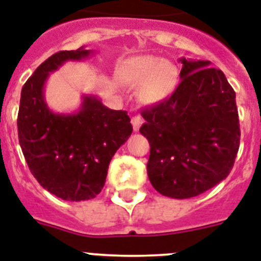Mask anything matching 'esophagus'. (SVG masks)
Instances as JSON below:
<instances>
[{"label":"esophagus","instance_id":"34e87169","mask_svg":"<svg viewBox=\"0 0 261 261\" xmlns=\"http://www.w3.org/2000/svg\"><path fill=\"white\" fill-rule=\"evenodd\" d=\"M131 123H133V128H134V131H138L139 130V127L142 126V123H143V119H142L139 115H135L131 118Z\"/></svg>","mask_w":261,"mask_h":261}]
</instances>
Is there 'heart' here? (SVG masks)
<instances>
[{"mask_svg": "<svg viewBox=\"0 0 261 261\" xmlns=\"http://www.w3.org/2000/svg\"><path fill=\"white\" fill-rule=\"evenodd\" d=\"M118 77L128 87H141L138 96L143 105L166 100L178 86V71L174 65L156 56H138L120 65Z\"/></svg>", "mask_w": 261, "mask_h": 261, "instance_id": "1", "label": "heart"}]
</instances>
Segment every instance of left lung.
<instances>
[{"instance_id": "obj_1", "label": "left lung", "mask_w": 261, "mask_h": 261, "mask_svg": "<svg viewBox=\"0 0 261 261\" xmlns=\"http://www.w3.org/2000/svg\"><path fill=\"white\" fill-rule=\"evenodd\" d=\"M181 83L170 97L142 111L150 143L147 175L170 198H190L225 179L240 146L236 94L207 60L179 59Z\"/></svg>"}]
</instances>
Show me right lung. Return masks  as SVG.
Here are the masks:
<instances>
[{
    "label": "right lung",
    "instance_id": "add662e5",
    "mask_svg": "<svg viewBox=\"0 0 261 261\" xmlns=\"http://www.w3.org/2000/svg\"><path fill=\"white\" fill-rule=\"evenodd\" d=\"M90 55L83 46L52 55L21 90L17 128L25 161L40 185L65 201L91 200L101 192L110 161L133 133L127 111L106 107L95 95H83L72 114H57L46 105L49 73Z\"/></svg>",
    "mask_w": 261,
    "mask_h": 261
}]
</instances>
